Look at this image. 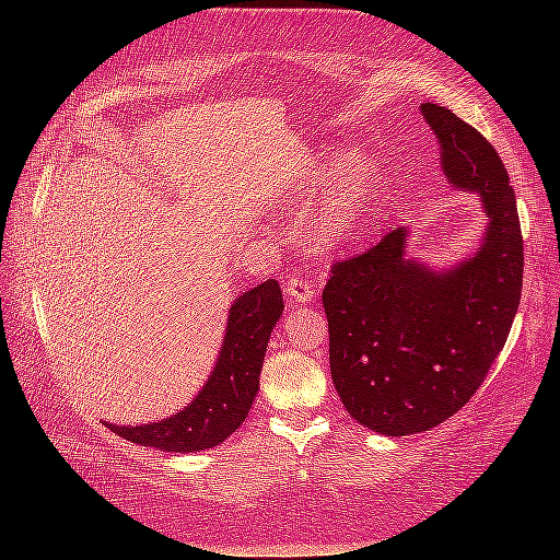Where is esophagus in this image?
<instances>
[{"instance_id":"34e87169","label":"esophagus","mask_w":560,"mask_h":560,"mask_svg":"<svg viewBox=\"0 0 560 560\" xmlns=\"http://www.w3.org/2000/svg\"><path fill=\"white\" fill-rule=\"evenodd\" d=\"M284 292H287V299L303 306V303H311L315 299V284L308 278L294 276L290 280H284Z\"/></svg>"}]
</instances>
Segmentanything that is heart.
Listing matches in <instances>:
<instances>
[{"instance_id":"b5f03b06","label":"heart","mask_w":560,"mask_h":560,"mask_svg":"<svg viewBox=\"0 0 560 560\" xmlns=\"http://www.w3.org/2000/svg\"><path fill=\"white\" fill-rule=\"evenodd\" d=\"M303 182L311 186L325 182L313 233L322 249H334L343 245L364 222L378 189V173L374 161L362 151H348L343 156L325 154L313 161Z\"/></svg>"}]
</instances>
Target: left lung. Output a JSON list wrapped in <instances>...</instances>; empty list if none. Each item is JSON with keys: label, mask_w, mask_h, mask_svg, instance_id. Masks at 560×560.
Returning <instances> with one entry per match:
<instances>
[{"label": "left lung", "mask_w": 560, "mask_h": 560, "mask_svg": "<svg viewBox=\"0 0 560 560\" xmlns=\"http://www.w3.org/2000/svg\"><path fill=\"white\" fill-rule=\"evenodd\" d=\"M420 112L446 179L479 194L488 226L477 254L446 270L406 257L404 226L331 268L322 292L331 381L346 411L385 436L425 432L463 409L506 343L523 287L516 196L498 151L451 109Z\"/></svg>", "instance_id": "left-lung-1"}]
</instances>
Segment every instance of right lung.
<instances>
[{"mask_svg": "<svg viewBox=\"0 0 560 560\" xmlns=\"http://www.w3.org/2000/svg\"><path fill=\"white\" fill-rule=\"evenodd\" d=\"M284 308L278 280H266L231 303L222 350L196 399L161 422L107 425L132 444L167 453H194L222 444L243 425L259 393V374L270 331Z\"/></svg>", "mask_w": 560, "mask_h": 560, "instance_id": "add662e5", "label": "right lung"}]
</instances>
